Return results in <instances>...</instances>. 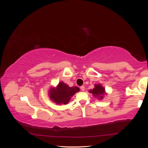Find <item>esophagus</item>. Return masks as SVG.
<instances>
[{"mask_svg": "<svg viewBox=\"0 0 148 148\" xmlns=\"http://www.w3.org/2000/svg\"><path fill=\"white\" fill-rule=\"evenodd\" d=\"M80 89H81V90L82 91H84V86H82L81 87H80Z\"/></svg>", "mask_w": 148, "mask_h": 148, "instance_id": "1", "label": "esophagus"}]
</instances>
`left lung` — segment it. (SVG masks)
I'll list each match as a JSON object with an SVG mask.
<instances>
[{
	"label": "left lung",
	"mask_w": 148,
	"mask_h": 148,
	"mask_svg": "<svg viewBox=\"0 0 148 148\" xmlns=\"http://www.w3.org/2000/svg\"><path fill=\"white\" fill-rule=\"evenodd\" d=\"M89 92H92L95 97H97V98H99V99H101L105 94V89L101 84H95V88L91 91H89Z\"/></svg>",
	"instance_id": "1"
}]
</instances>
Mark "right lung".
Instances as JSON below:
<instances>
[{
	"label": "right lung",
	"mask_w": 148,
	"mask_h": 148,
	"mask_svg": "<svg viewBox=\"0 0 148 148\" xmlns=\"http://www.w3.org/2000/svg\"><path fill=\"white\" fill-rule=\"evenodd\" d=\"M77 87H69L63 82H60L56 88H52L49 91L51 100L57 104H67L76 92L79 91Z\"/></svg>",
	"instance_id": "add662e5"
}]
</instances>
